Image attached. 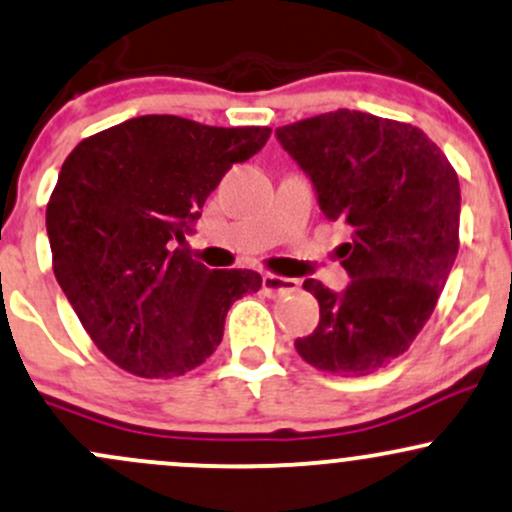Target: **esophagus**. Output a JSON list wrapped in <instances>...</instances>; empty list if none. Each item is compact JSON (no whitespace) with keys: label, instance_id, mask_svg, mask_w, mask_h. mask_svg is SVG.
Listing matches in <instances>:
<instances>
[{"label":"esophagus","instance_id":"1","mask_svg":"<svg viewBox=\"0 0 512 512\" xmlns=\"http://www.w3.org/2000/svg\"><path fill=\"white\" fill-rule=\"evenodd\" d=\"M296 289H299V282H296V279L279 277V274H265V277H262V291H265L267 296H284Z\"/></svg>","mask_w":512,"mask_h":512}]
</instances>
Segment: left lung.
Wrapping results in <instances>:
<instances>
[{
    "label": "left lung",
    "mask_w": 512,
    "mask_h": 512,
    "mask_svg": "<svg viewBox=\"0 0 512 512\" xmlns=\"http://www.w3.org/2000/svg\"><path fill=\"white\" fill-rule=\"evenodd\" d=\"M330 221L347 223L340 245L350 284L335 294L316 279L320 320L296 352L320 372L364 376L411 347L435 311L459 250V179L411 123L338 109L277 128Z\"/></svg>",
    "instance_id": "8db88e82"
}]
</instances>
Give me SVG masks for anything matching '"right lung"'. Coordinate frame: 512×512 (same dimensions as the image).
<instances>
[{"mask_svg": "<svg viewBox=\"0 0 512 512\" xmlns=\"http://www.w3.org/2000/svg\"><path fill=\"white\" fill-rule=\"evenodd\" d=\"M269 133L153 114L67 155L46 211L53 272L89 338L121 369L145 379L192 372L221 345L233 301L260 291L252 269H209L172 245H184L206 196Z\"/></svg>", "mask_w": 512, "mask_h": 512, "instance_id": "obj_1", "label": "right lung"}]
</instances>
